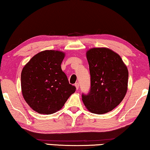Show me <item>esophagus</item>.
<instances>
[{
	"label": "esophagus",
	"mask_w": 150,
	"mask_h": 150,
	"mask_svg": "<svg viewBox=\"0 0 150 150\" xmlns=\"http://www.w3.org/2000/svg\"><path fill=\"white\" fill-rule=\"evenodd\" d=\"M75 86L76 87V89H77V90H78V89H79V83H76L75 84Z\"/></svg>",
	"instance_id": "34e87169"
}]
</instances>
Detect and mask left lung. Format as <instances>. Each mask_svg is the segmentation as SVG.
I'll list each match as a JSON object with an SVG mask.
<instances>
[{
  "label": "left lung",
  "instance_id": "1",
  "mask_svg": "<svg viewBox=\"0 0 150 150\" xmlns=\"http://www.w3.org/2000/svg\"><path fill=\"white\" fill-rule=\"evenodd\" d=\"M91 76L90 90L82 100L91 112L102 115L116 108L127 91L129 72L117 53L106 48H93L86 52Z\"/></svg>",
  "mask_w": 150,
  "mask_h": 150
}]
</instances>
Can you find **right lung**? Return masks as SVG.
Instances as JSON below:
<instances>
[{
  "label": "right lung",
  "instance_id": "obj_1",
  "mask_svg": "<svg viewBox=\"0 0 150 150\" xmlns=\"http://www.w3.org/2000/svg\"><path fill=\"white\" fill-rule=\"evenodd\" d=\"M65 54L58 50L42 51L27 63L21 75L22 94L33 110L50 115L62 108L75 92L61 69Z\"/></svg>",
  "mask_w": 150,
  "mask_h": 150
}]
</instances>
